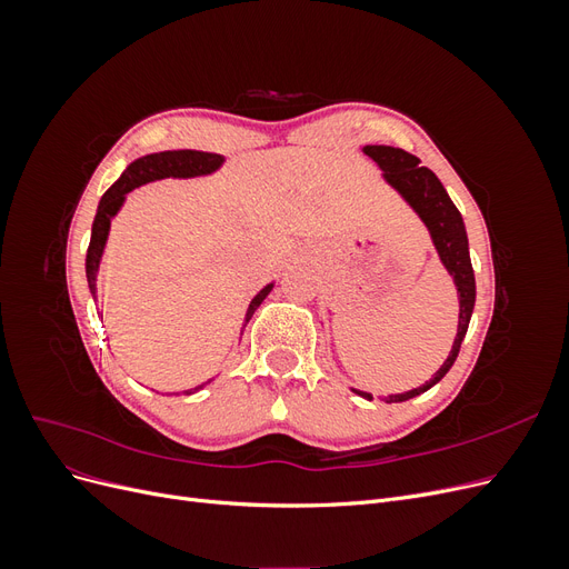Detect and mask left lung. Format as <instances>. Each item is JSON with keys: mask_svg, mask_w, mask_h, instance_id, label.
<instances>
[{"mask_svg": "<svg viewBox=\"0 0 569 569\" xmlns=\"http://www.w3.org/2000/svg\"><path fill=\"white\" fill-rule=\"evenodd\" d=\"M363 153L382 170V180L410 206L412 213L422 220V226L427 228L429 239H432V244L437 249L439 261L446 268V272L451 274L458 291V332L453 339V347L449 356H446L441 368L429 377L425 385L416 389L403 391V393L380 396V399L387 403H401L412 399V396H420L427 389H432L456 363L460 343L465 339V332H468L472 308H475V295H477L475 270L470 261V244H468V232H465L462 216L432 170L422 168L418 157H412V153L399 147L366 144ZM353 391L368 401L372 399L370 391H360V389H353Z\"/></svg>", "mask_w": 569, "mask_h": 569, "instance_id": "8db88e82", "label": "left lung"}]
</instances>
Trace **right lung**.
Listing matches in <instances>:
<instances>
[{
  "instance_id": "add662e5",
  "label": "right lung",
  "mask_w": 569,
  "mask_h": 569,
  "mask_svg": "<svg viewBox=\"0 0 569 569\" xmlns=\"http://www.w3.org/2000/svg\"><path fill=\"white\" fill-rule=\"evenodd\" d=\"M226 163V157L220 153H211V151H194V149H178V151H153L147 153V157L134 159L109 189L107 194L101 197L99 206H97V216L92 222V237H90V247H88V258H84V272H88V284L92 297L97 301V274H99V266H101V256H104L107 242H109V232H111V220L118 216V211L123 209V203L128 199V192L132 189L142 187L147 182H157L163 178H176V180H192V178H206L213 176L216 170L222 168ZM274 287V282H268L258 295L251 299L249 308H247V318H244V327L251 320V316L256 313V308L266 301V297L270 295ZM242 327V335H244ZM203 389V385L184 389L182 393H194ZM180 393V391H178Z\"/></svg>"
}]
</instances>
